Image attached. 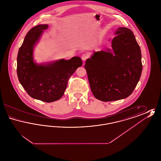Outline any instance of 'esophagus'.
<instances>
[{
    "label": "esophagus",
    "mask_w": 161,
    "mask_h": 161,
    "mask_svg": "<svg viewBox=\"0 0 161 161\" xmlns=\"http://www.w3.org/2000/svg\"><path fill=\"white\" fill-rule=\"evenodd\" d=\"M89 57V55L88 54H83L81 56V59L83 60V61H86V59Z\"/></svg>",
    "instance_id": "34e87169"
}]
</instances>
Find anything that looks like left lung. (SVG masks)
Instances as JSON below:
<instances>
[{"instance_id":"obj_1","label":"left lung","mask_w":161,"mask_h":161,"mask_svg":"<svg viewBox=\"0 0 161 161\" xmlns=\"http://www.w3.org/2000/svg\"><path fill=\"white\" fill-rule=\"evenodd\" d=\"M115 34L112 49L93 53L84 65L92 93L104 102L130 96L142 70L141 49L133 32L120 27Z\"/></svg>"}]
</instances>
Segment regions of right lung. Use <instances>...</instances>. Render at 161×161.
<instances>
[{
	"label": "right lung",
	"instance_id": "obj_1",
	"mask_svg": "<svg viewBox=\"0 0 161 161\" xmlns=\"http://www.w3.org/2000/svg\"><path fill=\"white\" fill-rule=\"evenodd\" d=\"M47 28V25H38L28 31L19 50L17 73L19 82L30 97L51 103L61 98L69 78L83 63L78 57L46 64L35 63L34 47Z\"/></svg>",
	"mask_w": 161,
	"mask_h": 161
}]
</instances>
